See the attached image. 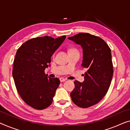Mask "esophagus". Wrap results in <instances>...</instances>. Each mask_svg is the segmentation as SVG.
I'll return each instance as SVG.
<instances>
[{"label": "esophagus", "instance_id": "esophagus-1", "mask_svg": "<svg viewBox=\"0 0 130 130\" xmlns=\"http://www.w3.org/2000/svg\"><path fill=\"white\" fill-rule=\"evenodd\" d=\"M59 80L61 82H65V81L66 80V79L65 78H63V77H60Z\"/></svg>", "mask_w": 130, "mask_h": 130}]
</instances>
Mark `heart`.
I'll list each match as a JSON object with an SVG mask.
<instances>
[{"instance_id":"obj_1","label":"heart","mask_w":130,"mask_h":130,"mask_svg":"<svg viewBox=\"0 0 130 130\" xmlns=\"http://www.w3.org/2000/svg\"><path fill=\"white\" fill-rule=\"evenodd\" d=\"M77 51V50H75V49H71L70 50V51ZM70 51H69V52H70Z\"/></svg>"}]
</instances>
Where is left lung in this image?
<instances>
[{
	"label": "left lung",
	"mask_w": 130,
	"mask_h": 130,
	"mask_svg": "<svg viewBox=\"0 0 130 130\" xmlns=\"http://www.w3.org/2000/svg\"><path fill=\"white\" fill-rule=\"evenodd\" d=\"M83 49L85 80L74 82L71 93L72 102L78 107L88 108L98 103L107 93L113 74L111 50L107 43L98 36L81 32L68 37Z\"/></svg>",
	"instance_id": "obj_1"
}]
</instances>
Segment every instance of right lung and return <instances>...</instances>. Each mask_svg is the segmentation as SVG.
<instances>
[{"mask_svg": "<svg viewBox=\"0 0 130 130\" xmlns=\"http://www.w3.org/2000/svg\"><path fill=\"white\" fill-rule=\"evenodd\" d=\"M65 38H32L22 44L15 54L12 72L15 87L23 101L35 109H45L53 102L60 81L57 77H48L44 71Z\"/></svg>", "mask_w": 130, "mask_h": 130, "instance_id": "obj_1", "label": "right lung"}]
</instances>
